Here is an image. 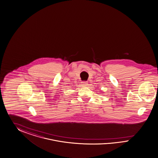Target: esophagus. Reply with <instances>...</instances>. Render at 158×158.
Instances as JSON below:
<instances>
[{
  "instance_id": "34e87169",
  "label": "esophagus",
  "mask_w": 158,
  "mask_h": 158,
  "mask_svg": "<svg viewBox=\"0 0 158 158\" xmlns=\"http://www.w3.org/2000/svg\"><path fill=\"white\" fill-rule=\"evenodd\" d=\"M81 83H82V85H83L84 86H86L87 85H88V84H87V83H87V81H83Z\"/></svg>"
}]
</instances>
